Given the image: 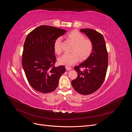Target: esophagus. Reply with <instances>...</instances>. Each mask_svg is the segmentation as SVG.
<instances>
[{
    "mask_svg": "<svg viewBox=\"0 0 132 132\" xmlns=\"http://www.w3.org/2000/svg\"><path fill=\"white\" fill-rule=\"evenodd\" d=\"M65 68H66V70H71V67H68V66H66L65 67Z\"/></svg>",
    "mask_w": 132,
    "mask_h": 132,
    "instance_id": "obj_1",
    "label": "esophagus"
}]
</instances>
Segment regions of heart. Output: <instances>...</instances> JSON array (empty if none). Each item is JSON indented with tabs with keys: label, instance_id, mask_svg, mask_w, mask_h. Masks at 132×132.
Masks as SVG:
<instances>
[{
	"label": "heart",
	"instance_id": "heart-1",
	"mask_svg": "<svg viewBox=\"0 0 132 132\" xmlns=\"http://www.w3.org/2000/svg\"><path fill=\"white\" fill-rule=\"evenodd\" d=\"M68 41L73 43L71 47V53L65 54L59 58L58 62L61 65L70 66L80 61H83L88 58L93 51V42L90 39L85 38V36L78 30H73L65 36ZM62 39L59 37L54 43L55 53L60 54L62 53Z\"/></svg>",
	"mask_w": 132,
	"mask_h": 132
}]
</instances>
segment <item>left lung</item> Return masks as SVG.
Returning a JSON list of instances; mask_svg holds the SVG:
<instances>
[{"mask_svg": "<svg viewBox=\"0 0 132 132\" xmlns=\"http://www.w3.org/2000/svg\"><path fill=\"white\" fill-rule=\"evenodd\" d=\"M80 31L93 41L94 48L85 62L74 67L78 75L77 78L71 81V85L78 93L87 95L97 91L104 81L109 57L105 39L101 34L90 29Z\"/></svg>", "mask_w": 132, "mask_h": 132, "instance_id": "8db88e82", "label": "left lung"}]
</instances>
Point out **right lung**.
I'll return each instance as SVG.
<instances>
[{
  "label": "right lung",
  "instance_id": "obj_1",
  "mask_svg": "<svg viewBox=\"0 0 132 132\" xmlns=\"http://www.w3.org/2000/svg\"><path fill=\"white\" fill-rule=\"evenodd\" d=\"M66 31L41 25L27 35L23 45L22 65L32 87L42 93L53 91L58 86L64 66L55 67L54 43Z\"/></svg>",
  "mask_w": 132,
  "mask_h": 132
}]
</instances>
